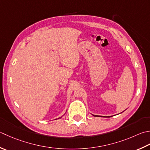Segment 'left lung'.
<instances>
[{"mask_svg": "<svg viewBox=\"0 0 150 150\" xmlns=\"http://www.w3.org/2000/svg\"><path fill=\"white\" fill-rule=\"evenodd\" d=\"M93 116H98H98H97V115H93Z\"/></svg>", "mask_w": 150, "mask_h": 150, "instance_id": "left-lung-1", "label": "left lung"}]
</instances>
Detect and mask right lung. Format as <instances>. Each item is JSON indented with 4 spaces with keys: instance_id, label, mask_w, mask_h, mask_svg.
Returning <instances> with one entry per match:
<instances>
[{
    "instance_id": "obj_1",
    "label": "right lung",
    "mask_w": 150,
    "mask_h": 150,
    "mask_svg": "<svg viewBox=\"0 0 150 150\" xmlns=\"http://www.w3.org/2000/svg\"><path fill=\"white\" fill-rule=\"evenodd\" d=\"M61 118V117H60V118ZM59 118H58V119H59Z\"/></svg>"
}]
</instances>
